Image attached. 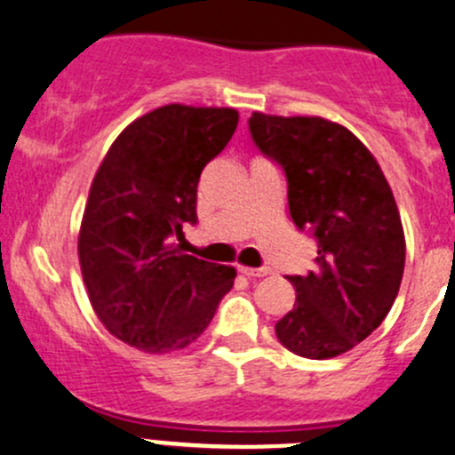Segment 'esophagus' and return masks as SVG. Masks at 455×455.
Instances as JSON below:
<instances>
[{
  "label": "esophagus",
  "instance_id": "esophagus-1",
  "mask_svg": "<svg viewBox=\"0 0 455 455\" xmlns=\"http://www.w3.org/2000/svg\"><path fill=\"white\" fill-rule=\"evenodd\" d=\"M239 272L241 275H245V276H250V279H261V276H266L267 272V267H248V266H239Z\"/></svg>",
  "mask_w": 455,
  "mask_h": 455
}]
</instances>
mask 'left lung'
Returning <instances> with one entry per match:
<instances>
[{
  "mask_svg": "<svg viewBox=\"0 0 455 455\" xmlns=\"http://www.w3.org/2000/svg\"><path fill=\"white\" fill-rule=\"evenodd\" d=\"M259 149L288 179L290 216L317 239V270L288 276L297 301L275 332L310 360L364 341L391 310L404 272V228L391 185L364 142L319 116L254 111Z\"/></svg>",
  "mask_w": 455,
  "mask_h": 455,
  "instance_id": "obj_1",
  "label": "left lung"
}]
</instances>
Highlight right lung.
Instances as JSON below:
<instances>
[{
    "label": "right lung",
    "mask_w": 455,
    "mask_h": 455,
    "mask_svg": "<svg viewBox=\"0 0 455 455\" xmlns=\"http://www.w3.org/2000/svg\"><path fill=\"white\" fill-rule=\"evenodd\" d=\"M239 124L230 107L165 105L123 129L91 183L77 235L82 279L102 326L142 353L196 341L236 270L185 254L203 167Z\"/></svg>",
    "instance_id": "right-lung-1"
}]
</instances>
